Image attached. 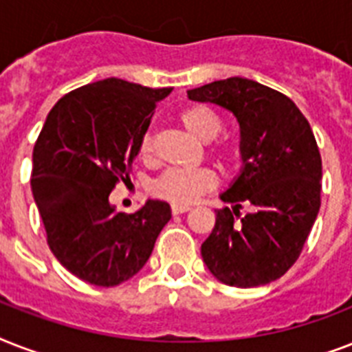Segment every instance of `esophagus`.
<instances>
[{"mask_svg":"<svg viewBox=\"0 0 352 352\" xmlns=\"http://www.w3.org/2000/svg\"><path fill=\"white\" fill-rule=\"evenodd\" d=\"M188 210H190L188 204H171V214L173 215L184 214V212H188Z\"/></svg>","mask_w":352,"mask_h":352,"instance_id":"esophagus-1","label":"esophagus"}]
</instances>
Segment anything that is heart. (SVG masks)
Returning a JSON list of instances; mask_svg holds the SVG:
<instances>
[{"mask_svg":"<svg viewBox=\"0 0 352 352\" xmlns=\"http://www.w3.org/2000/svg\"><path fill=\"white\" fill-rule=\"evenodd\" d=\"M177 118L181 122V126L201 142L214 140L223 129V120L219 115L204 104L184 107ZM214 155L221 166L228 168L239 157V149L230 142H217ZM138 157L142 160H149L153 157V138L149 133L140 138ZM214 186V173L206 168H170L153 182V193L157 197H162L175 204H190L203 193L210 192Z\"/></svg>","mask_w":352,"mask_h":352,"instance_id":"obj_1","label":"heart"}]
</instances>
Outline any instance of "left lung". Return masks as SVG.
I'll return each mask as SVG.
<instances>
[{"label":"left lung","instance_id":"1","mask_svg":"<svg viewBox=\"0 0 352 352\" xmlns=\"http://www.w3.org/2000/svg\"><path fill=\"white\" fill-rule=\"evenodd\" d=\"M188 98L228 109L239 124L243 168L221 199L201 256L221 283L250 289L281 278L300 257L320 212L322 157L289 96L248 78L217 80ZM252 212L237 220L240 204Z\"/></svg>","mask_w":352,"mask_h":352}]
</instances>
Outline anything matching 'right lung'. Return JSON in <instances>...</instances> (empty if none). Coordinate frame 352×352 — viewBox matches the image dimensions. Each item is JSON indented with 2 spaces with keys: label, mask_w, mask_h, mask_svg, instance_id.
<instances>
[{
  "label": "right lung",
  "mask_w": 352,
  "mask_h": 352,
  "mask_svg": "<svg viewBox=\"0 0 352 352\" xmlns=\"http://www.w3.org/2000/svg\"><path fill=\"white\" fill-rule=\"evenodd\" d=\"M170 93L106 78L67 93L47 115L30 188L49 248L82 281L115 287L133 278L171 219L164 201L149 199L135 214L109 203L117 182L129 181L157 102Z\"/></svg>",
  "instance_id": "obj_1"
}]
</instances>
